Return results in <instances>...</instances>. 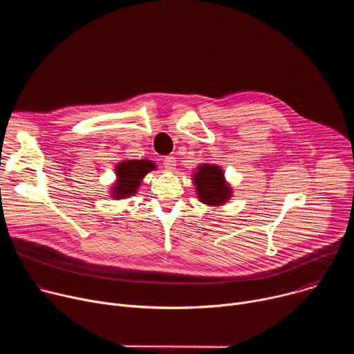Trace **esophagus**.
<instances>
[{"label": "esophagus", "mask_w": 354, "mask_h": 354, "mask_svg": "<svg viewBox=\"0 0 354 354\" xmlns=\"http://www.w3.org/2000/svg\"><path fill=\"white\" fill-rule=\"evenodd\" d=\"M162 165H164V168L167 169V171H174L175 169V167H176V160L174 158V157H165L164 160H162Z\"/></svg>", "instance_id": "esophagus-1"}]
</instances>
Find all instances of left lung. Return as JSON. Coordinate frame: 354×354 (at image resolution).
Wrapping results in <instances>:
<instances>
[{"label": "left lung", "mask_w": 354, "mask_h": 354, "mask_svg": "<svg viewBox=\"0 0 354 354\" xmlns=\"http://www.w3.org/2000/svg\"><path fill=\"white\" fill-rule=\"evenodd\" d=\"M223 171L216 165L205 164L193 175L197 197L201 203L221 206L231 196V187L224 182Z\"/></svg>", "instance_id": "left-lung-1"}]
</instances>
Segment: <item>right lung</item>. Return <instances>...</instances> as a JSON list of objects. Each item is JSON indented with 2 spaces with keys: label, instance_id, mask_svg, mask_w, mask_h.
Wrapping results in <instances>:
<instances>
[{
  "label": "right lung",
  "instance_id": "obj_1",
  "mask_svg": "<svg viewBox=\"0 0 354 354\" xmlns=\"http://www.w3.org/2000/svg\"><path fill=\"white\" fill-rule=\"evenodd\" d=\"M153 169H156V165L148 160H129L120 162L116 167L118 180L112 190L113 198L119 200L136 194L142 178Z\"/></svg>",
  "mask_w": 354,
  "mask_h": 354
}]
</instances>
